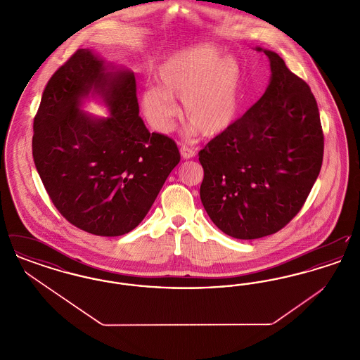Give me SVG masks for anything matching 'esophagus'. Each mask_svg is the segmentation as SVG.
<instances>
[{
  "mask_svg": "<svg viewBox=\"0 0 360 360\" xmlns=\"http://www.w3.org/2000/svg\"><path fill=\"white\" fill-rule=\"evenodd\" d=\"M181 155H182L184 159H190V158L195 156V151L193 148L188 147V146H182L181 147Z\"/></svg>",
  "mask_w": 360,
  "mask_h": 360,
  "instance_id": "1",
  "label": "esophagus"
}]
</instances>
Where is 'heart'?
Here are the masks:
<instances>
[{"instance_id":"1","label":"heart","mask_w":360,"mask_h":360,"mask_svg":"<svg viewBox=\"0 0 360 360\" xmlns=\"http://www.w3.org/2000/svg\"><path fill=\"white\" fill-rule=\"evenodd\" d=\"M159 86L141 94L147 119L160 132H167L179 113L174 97L184 100V116L205 136L226 131L239 112L241 69L210 44L179 52L158 74Z\"/></svg>"}]
</instances>
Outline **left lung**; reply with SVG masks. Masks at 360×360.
Here are the masks:
<instances>
[{
    "label": "left lung",
    "instance_id": "8db88e82",
    "mask_svg": "<svg viewBox=\"0 0 360 360\" xmlns=\"http://www.w3.org/2000/svg\"><path fill=\"white\" fill-rule=\"evenodd\" d=\"M263 52L271 66L264 94L198 153L202 205L216 226L235 239L269 236L290 223L305 204L324 156L310 87L278 53Z\"/></svg>",
    "mask_w": 360,
    "mask_h": 360
}]
</instances>
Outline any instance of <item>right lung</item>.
<instances>
[{
  "mask_svg": "<svg viewBox=\"0 0 360 360\" xmlns=\"http://www.w3.org/2000/svg\"><path fill=\"white\" fill-rule=\"evenodd\" d=\"M111 109L108 120L79 110L89 92ZM32 155L58 212L97 236H121L136 228L179 163L176 143L150 134L139 117L131 71H106L90 50H77L53 72L34 120Z\"/></svg>",
  "mask_w": 360,
  "mask_h": 360,
  "instance_id": "obj_1",
  "label": "right lung"
}]
</instances>
